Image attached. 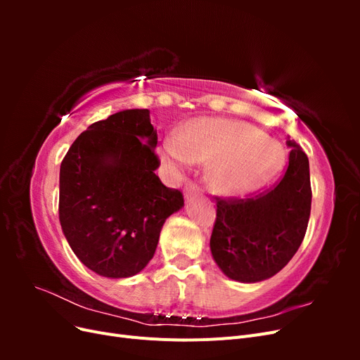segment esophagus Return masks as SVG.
<instances>
[{"label":"esophagus","instance_id":"obj_1","mask_svg":"<svg viewBox=\"0 0 360 360\" xmlns=\"http://www.w3.org/2000/svg\"><path fill=\"white\" fill-rule=\"evenodd\" d=\"M200 192H201V188L193 181H189L186 186H184V197H186V198H189L192 193H200Z\"/></svg>","mask_w":360,"mask_h":360}]
</instances>
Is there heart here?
Instances as JSON below:
<instances>
[{
  "instance_id": "1",
  "label": "heart",
  "mask_w": 360,
  "mask_h": 360,
  "mask_svg": "<svg viewBox=\"0 0 360 360\" xmlns=\"http://www.w3.org/2000/svg\"><path fill=\"white\" fill-rule=\"evenodd\" d=\"M255 127L228 120L200 118L169 135L163 147L172 167L216 160L210 171L212 186L225 195L257 188L274 172L279 150Z\"/></svg>"
}]
</instances>
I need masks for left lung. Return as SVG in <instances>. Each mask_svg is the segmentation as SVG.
Wrapping results in <instances>:
<instances>
[{
  "instance_id": "8db88e82",
  "label": "left lung",
  "mask_w": 360,
  "mask_h": 360,
  "mask_svg": "<svg viewBox=\"0 0 360 360\" xmlns=\"http://www.w3.org/2000/svg\"><path fill=\"white\" fill-rule=\"evenodd\" d=\"M287 146V171L270 189L245 200L216 198L210 249L230 279L245 284L269 279L302 245L311 214L309 160L294 139Z\"/></svg>"
}]
</instances>
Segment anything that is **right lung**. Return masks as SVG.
I'll return each mask as SVG.
<instances>
[{"mask_svg":"<svg viewBox=\"0 0 360 360\" xmlns=\"http://www.w3.org/2000/svg\"><path fill=\"white\" fill-rule=\"evenodd\" d=\"M158 134L148 110H126L82 132L60 168V224L84 266L105 278L139 274L153 258L183 195L155 171Z\"/></svg>","mask_w":360,"mask_h":360,"instance_id":"obj_1","label":"right lung"}]
</instances>
